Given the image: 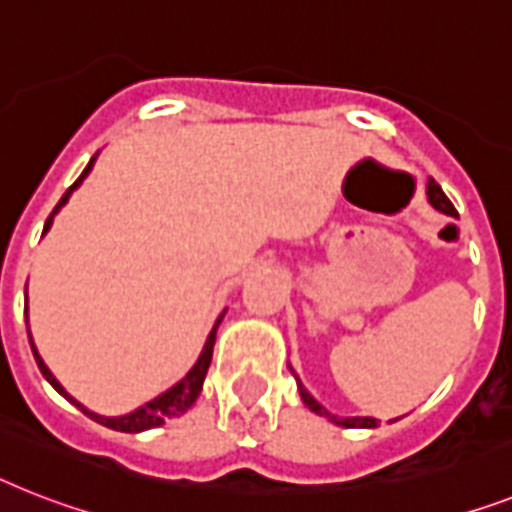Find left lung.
Wrapping results in <instances>:
<instances>
[{
  "label": "left lung",
  "mask_w": 512,
  "mask_h": 512,
  "mask_svg": "<svg viewBox=\"0 0 512 512\" xmlns=\"http://www.w3.org/2000/svg\"><path fill=\"white\" fill-rule=\"evenodd\" d=\"M426 196H429V204H432L437 211H442V214H447V217H458V211H455V206L450 204V198L442 193V188H439L434 180H429V185H426ZM287 369L293 371V366L287 363ZM293 377H295V371H293ZM295 382H298V392H301V400L306 403L308 411H314L316 416L329 418L332 424L345 426V429H374V426H377V418H371V416H345V418H340V416H335V413H329L327 408H324V405L319 403V400H316L314 395L306 390V387H303L301 379L295 377Z\"/></svg>",
  "instance_id": "left-lung-1"
}]
</instances>
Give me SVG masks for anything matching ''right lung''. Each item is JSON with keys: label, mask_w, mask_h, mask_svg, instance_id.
<instances>
[{"label": "right lung", "mask_w": 512, "mask_h": 512, "mask_svg": "<svg viewBox=\"0 0 512 512\" xmlns=\"http://www.w3.org/2000/svg\"><path fill=\"white\" fill-rule=\"evenodd\" d=\"M94 162H96V156H94V159H91V162H88V167H86V170H83V175H80L78 180H75V183L70 185V188H67L65 196L59 198V204L54 206V211H52V214H49V219H46L44 235L49 230H52L54 214H57V211L67 204V198L73 196V190L78 188V185L83 183V180H86L88 172L94 170ZM25 287H28V285H25ZM25 311H28V295H25ZM225 311H227V308H225ZM225 311H222L217 322H214V329H211L209 337H206L204 350H201V356H198V361L193 363V369H190L188 374H185V377L180 379V382L172 384L170 390H164L162 395H156L154 400H149V403L141 405V408H135V411L125 413V416H99V413L88 411L86 405L78 403V400H75L73 395H70V392H67L65 387H62V384L57 382V377H54L52 371H49V366H46V363H44V358L38 356L36 345H33L31 332H28V340H31V350H33V358H36V363H38V369H41V374H44L46 382L52 384L54 390H57L59 395H62V398L70 400V403H73L75 408H80V411L86 413L88 418H94L96 424L109 426V429H114V432L138 434V432H146V429H154V426H162L164 421H167V418L180 416V413H185L190 408V405L196 403L198 395H201V387H204L206 371H209V363H211V350H214V340H217V327H219V322H222V316H225Z\"/></svg>", "instance_id": "obj_1"}]
</instances>
